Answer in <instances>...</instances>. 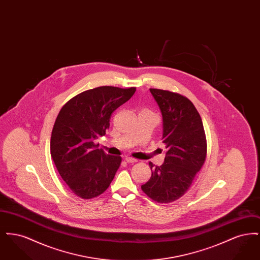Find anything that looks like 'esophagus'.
<instances>
[{"instance_id": "esophagus-1", "label": "esophagus", "mask_w": 260, "mask_h": 260, "mask_svg": "<svg viewBox=\"0 0 260 260\" xmlns=\"http://www.w3.org/2000/svg\"><path fill=\"white\" fill-rule=\"evenodd\" d=\"M125 161L126 162H129V164H134V162H136V161H137V160L136 159H134V158H132V157H125Z\"/></svg>"}]
</instances>
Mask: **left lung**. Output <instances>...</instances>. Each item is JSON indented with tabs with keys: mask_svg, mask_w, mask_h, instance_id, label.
Returning <instances> with one entry per match:
<instances>
[{
	"mask_svg": "<svg viewBox=\"0 0 260 260\" xmlns=\"http://www.w3.org/2000/svg\"><path fill=\"white\" fill-rule=\"evenodd\" d=\"M162 117V143L167 153L161 166L149 162L152 175L141 185L155 202L171 203L182 197L206 161L207 140L194 104L185 96L150 88Z\"/></svg>",
	"mask_w": 260,
	"mask_h": 260,
	"instance_id": "left-lung-1",
	"label": "left lung"
}]
</instances>
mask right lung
Returning a JSON list of instances; mask_svg holds the SVG:
<instances>
[{
	"label": "right lung",
	"mask_w": 260,
	"mask_h": 260,
	"mask_svg": "<svg viewBox=\"0 0 260 260\" xmlns=\"http://www.w3.org/2000/svg\"><path fill=\"white\" fill-rule=\"evenodd\" d=\"M136 87H95L70 99L58 113L50 137V155L62 179L75 195L95 198L108 187L122 158L99 149L94 140L110 125L113 112Z\"/></svg>",
	"instance_id": "add662e5"
}]
</instances>
